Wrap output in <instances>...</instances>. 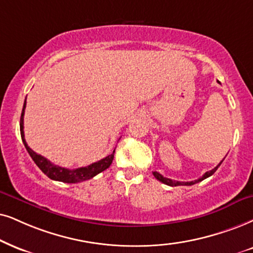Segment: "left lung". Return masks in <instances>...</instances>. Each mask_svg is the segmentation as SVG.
Listing matches in <instances>:
<instances>
[{
    "label": "left lung",
    "mask_w": 253,
    "mask_h": 253,
    "mask_svg": "<svg viewBox=\"0 0 253 253\" xmlns=\"http://www.w3.org/2000/svg\"><path fill=\"white\" fill-rule=\"evenodd\" d=\"M223 160H224V159H223ZM223 160H222V161L219 162L218 165H217V167H215L213 169H211V170H210V171H207L206 174H204L202 177L198 178V180H195V181H191V182H180V181L170 180V178H167V177L162 176V175L160 174V172H158V171H153V175H154L156 180H159L160 182H162V183H165V184H167V185H170V187H176V185H193V184H195V183H198V182L203 181L204 178H207V177L211 176V175L213 174V172H215V171L217 170V168L219 167L220 164H222Z\"/></svg>",
    "instance_id": "8db88e82"
}]
</instances>
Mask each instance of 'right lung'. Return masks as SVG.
<instances>
[{
    "mask_svg": "<svg viewBox=\"0 0 253 253\" xmlns=\"http://www.w3.org/2000/svg\"><path fill=\"white\" fill-rule=\"evenodd\" d=\"M25 105H27V101H24L23 110H22V114H21V121H20L22 141H23L25 148H27L28 153H29V155H30L31 159L34 160L35 164L37 165V167L40 168L47 177H50L51 180L65 182V183H78V182L89 180V178H92L93 176H95V175H98L99 172L104 171L105 169H107L108 167H110L112 161H113L116 148H114L112 154L107 155L106 158L101 159L100 161L94 162V164H92L89 166H86V167L77 168V169H68V168L59 167V166L53 165L52 162H50L49 160L44 158V156L35 153L34 150L28 146V143L24 139V130H23L24 126L23 125H24Z\"/></svg>",
    "mask_w": 253,
    "mask_h": 253,
    "instance_id": "right-lung-1",
    "label": "right lung"
}]
</instances>
